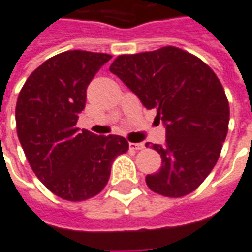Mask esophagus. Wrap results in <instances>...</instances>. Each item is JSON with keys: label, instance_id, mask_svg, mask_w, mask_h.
<instances>
[{"label": "esophagus", "instance_id": "esophagus-1", "mask_svg": "<svg viewBox=\"0 0 252 252\" xmlns=\"http://www.w3.org/2000/svg\"><path fill=\"white\" fill-rule=\"evenodd\" d=\"M129 147L132 150H143L144 143H129Z\"/></svg>", "mask_w": 252, "mask_h": 252}]
</instances>
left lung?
Returning a JSON list of instances; mask_svg holds the SVG:
<instances>
[{"mask_svg":"<svg viewBox=\"0 0 252 252\" xmlns=\"http://www.w3.org/2000/svg\"><path fill=\"white\" fill-rule=\"evenodd\" d=\"M109 71L135 93L166 128L163 146H151L162 166L146 176L151 191L180 198L203 183L222 149L229 124V103L217 75L200 59L175 46L123 54Z\"/></svg>","mask_w":252,"mask_h":252,"instance_id":"obj_1","label":"left lung"}]
</instances>
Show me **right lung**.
<instances>
[{"label": "right lung", "mask_w": 252, "mask_h": 252, "mask_svg": "<svg viewBox=\"0 0 252 252\" xmlns=\"http://www.w3.org/2000/svg\"><path fill=\"white\" fill-rule=\"evenodd\" d=\"M110 59L106 53H60L30 75L17 98V136L30 166L47 189L65 200L101 192L114 158L128 150L123 136L76 128L90 82Z\"/></svg>", "instance_id": "add662e5"}]
</instances>
